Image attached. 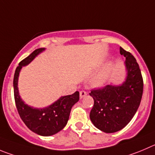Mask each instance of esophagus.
<instances>
[{"label": "esophagus", "instance_id": "34e87169", "mask_svg": "<svg viewBox=\"0 0 155 155\" xmlns=\"http://www.w3.org/2000/svg\"><path fill=\"white\" fill-rule=\"evenodd\" d=\"M86 95H87V92H86V91L82 90V91H80V92H79V95H80L81 98L85 97V96H86Z\"/></svg>", "mask_w": 155, "mask_h": 155}]
</instances>
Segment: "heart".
Masks as SVG:
<instances>
[{"instance_id":"heart-1","label":"heart","mask_w":155,"mask_h":155,"mask_svg":"<svg viewBox=\"0 0 155 155\" xmlns=\"http://www.w3.org/2000/svg\"><path fill=\"white\" fill-rule=\"evenodd\" d=\"M105 74H101L98 76L97 77H95L93 80V84L95 86H100L105 82Z\"/></svg>"}]
</instances>
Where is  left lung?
Returning <instances> with one entry per match:
<instances>
[{
  "instance_id": "left-lung-1",
  "label": "left lung",
  "mask_w": 155,
  "mask_h": 155,
  "mask_svg": "<svg viewBox=\"0 0 155 155\" xmlns=\"http://www.w3.org/2000/svg\"><path fill=\"white\" fill-rule=\"evenodd\" d=\"M127 69V78L121 86L108 85L93 89L89 95L94 105L90 112L93 125L105 133H113L126 126L141 103L143 94V78L135 58L129 52L120 47Z\"/></svg>"
}]
</instances>
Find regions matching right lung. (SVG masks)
<instances>
[{"mask_svg": "<svg viewBox=\"0 0 155 155\" xmlns=\"http://www.w3.org/2000/svg\"><path fill=\"white\" fill-rule=\"evenodd\" d=\"M43 50L44 48L37 49L20 62L14 76V94L17 112L27 128L37 134L50 136L59 132L66 126L71 108L79 101V92L76 91L72 95L63 96L53 105L45 108H34L24 104L19 95L17 88L19 73L23 66L30 63Z\"/></svg>", "mask_w": 155, "mask_h": 155, "instance_id": "add662e5", "label": "right lung"}]
</instances>
